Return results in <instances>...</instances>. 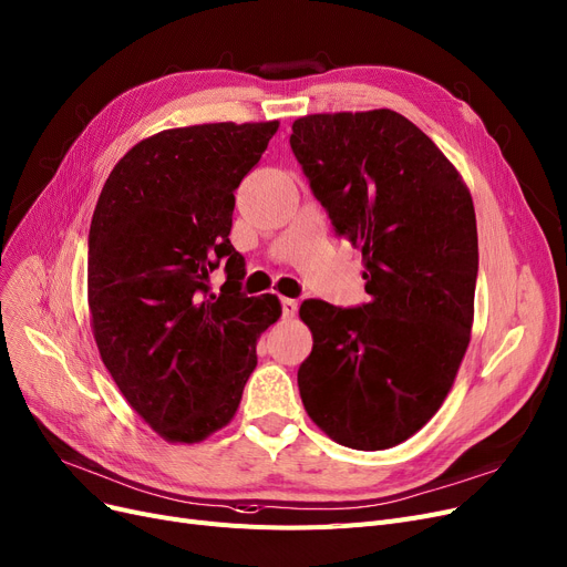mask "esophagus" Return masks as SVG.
I'll return each mask as SVG.
<instances>
[{
    "label": "esophagus",
    "instance_id": "34e87169",
    "mask_svg": "<svg viewBox=\"0 0 567 567\" xmlns=\"http://www.w3.org/2000/svg\"><path fill=\"white\" fill-rule=\"evenodd\" d=\"M281 313H284V319H292V316L298 313V300L281 298Z\"/></svg>",
    "mask_w": 567,
    "mask_h": 567
}]
</instances>
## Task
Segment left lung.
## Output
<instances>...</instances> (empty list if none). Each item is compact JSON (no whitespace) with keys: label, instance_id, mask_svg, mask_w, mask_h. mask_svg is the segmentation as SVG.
Returning <instances> with one entry per match:
<instances>
[{"label":"left lung","instance_id":"1","mask_svg":"<svg viewBox=\"0 0 567 567\" xmlns=\"http://www.w3.org/2000/svg\"><path fill=\"white\" fill-rule=\"evenodd\" d=\"M290 148L337 237L362 251L370 302L305 300L298 370L311 421L344 446L391 449L440 410L470 344L477 218L444 153L391 109L313 113Z\"/></svg>","mask_w":567,"mask_h":567}]
</instances>
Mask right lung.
I'll use <instances>...</instances> for the list:
<instances>
[{"instance_id": "add662e5", "label": "right lung", "mask_w": 567, "mask_h": 567, "mask_svg": "<svg viewBox=\"0 0 567 567\" xmlns=\"http://www.w3.org/2000/svg\"><path fill=\"white\" fill-rule=\"evenodd\" d=\"M279 121L157 132L111 169L87 235V307L116 386L157 435L199 442L235 416L256 344L281 316L246 298L235 190ZM229 279L212 293L208 275Z\"/></svg>"}]
</instances>
